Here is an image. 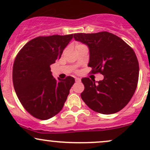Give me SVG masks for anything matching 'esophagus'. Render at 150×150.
Wrapping results in <instances>:
<instances>
[{
    "label": "esophagus",
    "mask_w": 150,
    "mask_h": 150,
    "mask_svg": "<svg viewBox=\"0 0 150 150\" xmlns=\"http://www.w3.org/2000/svg\"><path fill=\"white\" fill-rule=\"evenodd\" d=\"M81 81V79L79 78V77H75V82H80Z\"/></svg>",
    "instance_id": "esophagus-1"
}]
</instances>
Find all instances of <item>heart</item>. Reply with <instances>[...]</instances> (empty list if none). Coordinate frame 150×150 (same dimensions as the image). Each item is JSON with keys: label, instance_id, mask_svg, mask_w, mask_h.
Here are the masks:
<instances>
[{"label": "heart", "instance_id": "heart-1", "mask_svg": "<svg viewBox=\"0 0 150 150\" xmlns=\"http://www.w3.org/2000/svg\"><path fill=\"white\" fill-rule=\"evenodd\" d=\"M81 45H83V44H80V43H77V45H76V47H77V46H81Z\"/></svg>", "mask_w": 150, "mask_h": 150}]
</instances>
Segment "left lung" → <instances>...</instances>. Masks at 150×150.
Here are the masks:
<instances>
[{"label": "left lung", "mask_w": 150, "mask_h": 150, "mask_svg": "<svg viewBox=\"0 0 150 150\" xmlns=\"http://www.w3.org/2000/svg\"><path fill=\"white\" fill-rule=\"evenodd\" d=\"M74 38L88 46L92 74L101 73L104 79L83 77L84 102L93 111L112 114L128 104L137 88L139 63L135 51L118 36L108 32L74 34Z\"/></svg>", "instance_id": "8db88e82"}]
</instances>
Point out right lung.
Wrapping results in <instances>:
<instances>
[{"label": "right lung", "instance_id": "1", "mask_svg": "<svg viewBox=\"0 0 150 150\" xmlns=\"http://www.w3.org/2000/svg\"><path fill=\"white\" fill-rule=\"evenodd\" d=\"M73 34L38 37L27 42L15 57L13 82L19 100L26 111L40 120L58 114L63 107L73 77L56 80L51 64L60 59Z\"/></svg>", "mask_w": 150, "mask_h": 150}]
</instances>
